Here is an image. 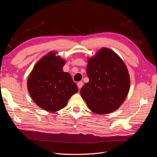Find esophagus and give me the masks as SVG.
Segmentation results:
<instances>
[{"mask_svg":"<svg viewBox=\"0 0 157 157\" xmlns=\"http://www.w3.org/2000/svg\"><path fill=\"white\" fill-rule=\"evenodd\" d=\"M83 83L82 82H79L78 83V88L79 89H81L82 87L83 86Z\"/></svg>","mask_w":157,"mask_h":157,"instance_id":"obj_1","label":"esophagus"}]
</instances>
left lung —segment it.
Instances as JSON below:
<instances>
[{
  "instance_id": "left-lung-1",
  "label": "left lung",
  "mask_w": 157,
  "mask_h": 157,
  "mask_svg": "<svg viewBox=\"0 0 157 157\" xmlns=\"http://www.w3.org/2000/svg\"><path fill=\"white\" fill-rule=\"evenodd\" d=\"M87 74L89 82L80 93L89 109L98 114L118 109L130 86L128 68L120 56L110 49L102 48L89 59Z\"/></svg>"
}]
</instances>
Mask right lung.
<instances>
[{
	"label": "right lung",
	"instance_id": "1",
	"mask_svg": "<svg viewBox=\"0 0 157 157\" xmlns=\"http://www.w3.org/2000/svg\"><path fill=\"white\" fill-rule=\"evenodd\" d=\"M51 52L33 67L28 79L31 97L40 108L56 112L64 108L69 98L78 91L71 75L64 72L65 61Z\"/></svg>",
	"mask_w": 157,
	"mask_h": 157
}]
</instances>
